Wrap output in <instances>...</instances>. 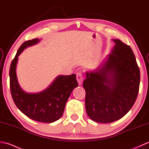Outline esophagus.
<instances>
[{
  "label": "esophagus",
  "mask_w": 149,
  "mask_h": 149,
  "mask_svg": "<svg viewBox=\"0 0 149 149\" xmlns=\"http://www.w3.org/2000/svg\"><path fill=\"white\" fill-rule=\"evenodd\" d=\"M76 79H77V81L78 82V84L81 85L82 84V83H83V81H84V75H83V73L81 72L77 73Z\"/></svg>",
  "instance_id": "obj_1"
}]
</instances>
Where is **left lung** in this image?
<instances>
[{
    "mask_svg": "<svg viewBox=\"0 0 149 149\" xmlns=\"http://www.w3.org/2000/svg\"><path fill=\"white\" fill-rule=\"evenodd\" d=\"M107 61L87 72L83 82L85 107L93 121L111 123L120 119L134 105L140 83V69L131 48L120 40Z\"/></svg>",
    "mask_w": 149,
    "mask_h": 149,
    "instance_id": "8db88e82",
    "label": "left lung"
}]
</instances>
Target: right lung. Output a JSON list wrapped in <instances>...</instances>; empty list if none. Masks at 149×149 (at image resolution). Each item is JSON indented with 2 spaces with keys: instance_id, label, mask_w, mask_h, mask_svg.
<instances>
[{
  "instance_id": "obj_1",
  "label": "right lung",
  "mask_w": 149,
  "mask_h": 149,
  "mask_svg": "<svg viewBox=\"0 0 149 149\" xmlns=\"http://www.w3.org/2000/svg\"><path fill=\"white\" fill-rule=\"evenodd\" d=\"M39 41L38 38L27 40L19 48L9 69V84L13 100L24 115L38 122L51 123L61 118L66 101L78 83L75 74L59 75L42 92L31 94L22 90L16 75L18 57L27 47L34 45Z\"/></svg>"
}]
</instances>
